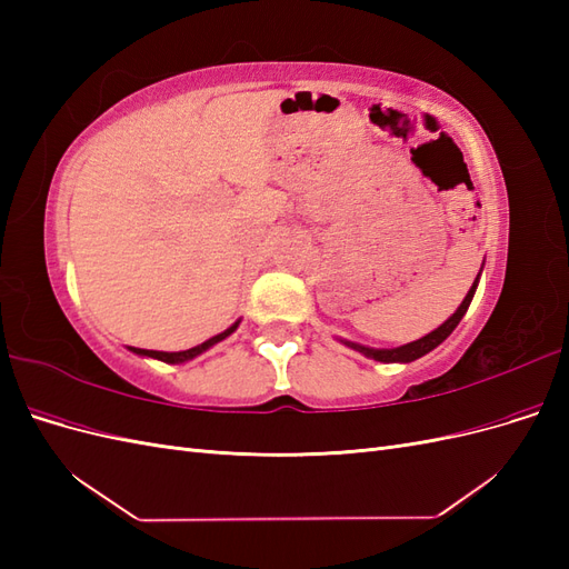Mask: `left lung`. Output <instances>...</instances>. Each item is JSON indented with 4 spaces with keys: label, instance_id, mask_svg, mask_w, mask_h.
Here are the masks:
<instances>
[{
    "label": "left lung",
    "instance_id": "left-lung-1",
    "mask_svg": "<svg viewBox=\"0 0 569 569\" xmlns=\"http://www.w3.org/2000/svg\"><path fill=\"white\" fill-rule=\"evenodd\" d=\"M475 289H477V280H475V284L470 287L468 297H465L462 303L458 306V311H456L449 320H446L441 327H437L435 332H429L427 337H422V339H418V341H410V343H406V347H399V349H368V347H360V343H351V341H347V343H349L351 349H356V351H360V353H366L368 358L382 360V363H410V360H416V358L429 353L432 349H437L439 343L456 330L458 322H460L462 316H465V311H468V306H470L472 297H475Z\"/></svg>",
    "mask_w": 569,
    "mask_h": 569
}]
</instances>
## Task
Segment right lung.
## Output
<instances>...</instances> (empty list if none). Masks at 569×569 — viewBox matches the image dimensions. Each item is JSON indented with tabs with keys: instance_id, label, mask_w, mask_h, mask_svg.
Returning <instances> with one entry per match:
<instances>
[{
	"instance_id": "obj_1",
	"label": "right lung",
	"mask_w": 569,
	"mask_h": 569,
	"mask_svg": "<svg viewBox=\"0 0 569 569\" xmlns=\"http://www.w3.org/2000/svg\"><path fill=\"white\" fill-rule=\"evenodd\" d=\"M237 325H239V322H234L232 327H228L226 332H220V335L211 337L209 341H203L201 347L187 349V351H178V353H166V351H147V349H134V347H130V351H132V353H140V356H149V358H159V360H163V363H184V360H189V358H194V356L203 353L206 349L213 347V343H218L220 339H226L228 335H232V332L237 330Z\"/></svg>"
}]
</instances>
